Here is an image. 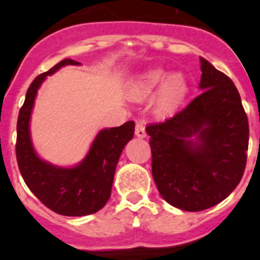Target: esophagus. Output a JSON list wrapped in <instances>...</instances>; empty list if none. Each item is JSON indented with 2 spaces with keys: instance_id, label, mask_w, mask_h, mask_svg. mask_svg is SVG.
I'll return each instance as SVG.
<instances>
[{
  "instance_id": "esophagus-1",
  "label": "esophagus",
  "mask_w": 260,
  "mask_h": 260,
  "mask_svg": "<svg viewBox=\"0 0 260 260\" xmlns=\"http://www.w3.org/2000/svg\"><path fill=\"white\" fill-rule=\"evenodd\" d=\"M135 135L139 138H144L147 135L146 133V126L142 119H137V123H135Z\"/></svg>"
}]
</instances>
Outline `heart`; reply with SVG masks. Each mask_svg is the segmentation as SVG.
Segmentation results:
<instances>
[{"label": "heart", "mask_w": 260, "mask_h": 260, "mask_svg": "<svg viewBox=\"0 0 260 260\" xmlns=\"http://www.w3.org/2000/svg\"><path fill=\"white\" fill-rule=\"evenodd\" d=\"M161 84L163 86L160 88L156 100V110L160 114L169 113L181 104L187 93V80L181 73H174L168 77V71L162 69L148 71L135 84L133 89V98L137 100L150 98Z\"/></svg>", "instance_id": "obj_1"}]
</instances>
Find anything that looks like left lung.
I'll use <instances>...</instances> for the list:
<instances>
[{"label":"left lung","mask_w":260,"mask_h":260,"mask_svg":"<svg viewBox=\"0 0 260 260\" xmlns=\"http://www.w3.org/2000/svg\"><path fill=\"white\" fill-rule=\"evenodd\" d=\"M201 69V95L146 127L158 192L190 212L213 207L237 187L249 148V121L234 83L204 58Z\"/></svg>","instance_id":"1"}]
</instances>
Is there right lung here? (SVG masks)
Wrapping results in <instances>:
<instances>
[{"instance_id": "right-lung-1", "label": "right lung", "mask_w": 260, "mask_h": 260, "mask_svg": "<svg viewBox=\"0 0 260 260\" xmlns=\"http://www.w3.org/2000/svg\"><path fill=\"white\" fill-rule=\"evenodd\" d=\"M63 59L29 84L17 122V161L23 180L39 201L53 212L63 216H84L102 210L110 198L118 158L123 147L134 137V121L99 133L88 155L78 167L63 169L36 156L29 139V116L39 86L47 75L61 66L78 65Z\"/></svg>"}]
</instances>
